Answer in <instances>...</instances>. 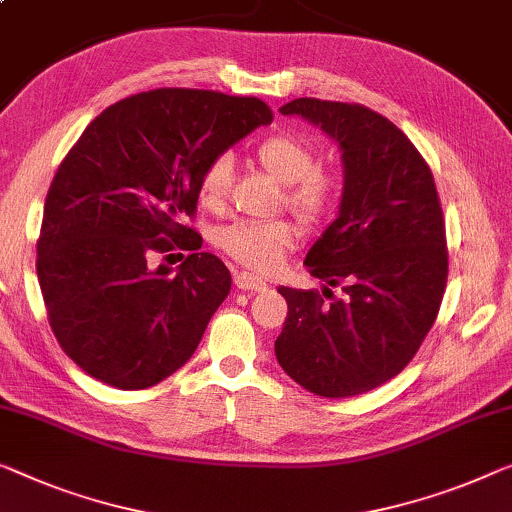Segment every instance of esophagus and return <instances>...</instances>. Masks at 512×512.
<instances>
[{"label":"esophagus","instance_id":"esophagus-1","mask_svg":"<svg viewBox=\"0 0 512 512\" xmlns=\"http://www.w3.org/2000/svg\"><path fill=\"white\" fill-rule=\"evenodd\" d=\"M234 285L239 289H248V292H262V289H266V282L262 278L253 276V273H248V271L236 273Z\"/></svg>","mask_w":512,"mask_h":512}]
</instances>
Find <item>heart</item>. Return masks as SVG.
<instances>
[{"label": "heart", "mask_w": 512, "mask_h": 512, "mask_svg": "<svg viewBox=\"0 0 512 512\" xmlns=\"http://www.w3.org/2000/svg\"><path fill=\"white\" fill-rule=\"evenodd\" d=\"M255 163L285 183V204L305 223H319L335 209L340 177L317 165V149L294 133H273L253 151ZM232 186V158L213 156L197 179V197L209 211H223ZM301 230L289 218L234 220L216 232V246L255 273H269L299 241Z\"/></svg>", "instance_id": "obj_1"}]
</instances>
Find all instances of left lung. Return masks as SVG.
<instances>
[{"label":"left lung","mask_w":512,"mask_h":512,"mask_svg":"<svg viewBox=\"0 0 512 512\" xmlns=\"http://www.w3.org/2000/svg\"><path fill=\"white\" fill-rule=\"evenodd\" d=\"M280 112L322 126L342 149L340 216L305 266L345 296L280 287L287 317L276 356L305 391L354 398L400 375L439 315L448 280L444 211L421 151L379 112L319 98H294Z\"/></svg>","instance_id":"obj_1"}]
</instances>
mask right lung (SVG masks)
I'll return each instance as SVG.
<instances>
[{
	"label": "right lung",
	"instance_id": "obj_1",
	"mask_svg": "<svg viewBox=\"0 0 512 512\" xmlns=\"http://www.w3.org/2000/svg\"><path fill=\"white\" fill-rule=\"evenodd\" d=\"M273 121L253 96L151 89L110 105L61 160L45 197L36 273L59 347L89 377L140 391L200 345L232 287L186 225L213 156ZM190 249L174 277L158 258ZM181 256V255H180Z\"/></svg>",
	"mask_w": 512,
	"mask_h": 512
}]
</instances>
